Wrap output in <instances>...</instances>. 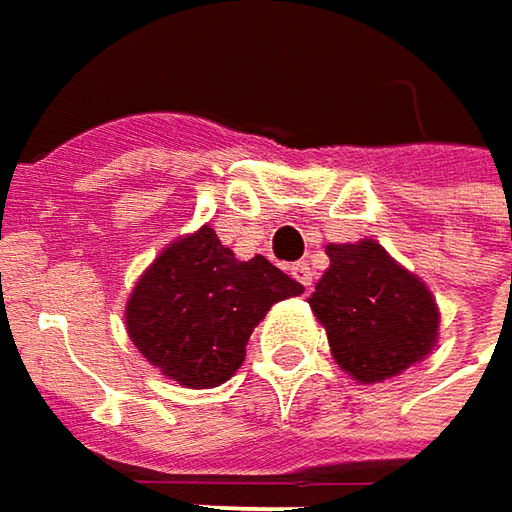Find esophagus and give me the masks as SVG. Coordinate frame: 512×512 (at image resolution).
<instances>
[{
    "mask_svg": "<svg viewBox=\"0 0 512 512\" xmlns=\"http://www.w3.org/2000/svg\"><path fill=\"white\" fill-rule=\"evenodd\" d=\"M292 275L298 283H303V289H312V280H315V272H312V266L306 263V260H298L295 266H292Z\"/></svg>",
    "mask_w": 512,
    "mask_h": 512,
    "instance_id": "esophagus-1",
    "label": "esophagus"
}]
</instances>
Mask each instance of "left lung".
Returning a JSON list of instances; mask_svg holds the SVG:
<instances>
[{"mask_svg":"<svg viewBox=\"0 0 512 512\" xmlns=\"http://www.w3.org/2000/svg\"><path fill=\"white\" fill-rule=\"evenodd\" d=\"M329 269L309 306L335 364L358 384H381L421 364L438 344L441 312L430 286L364 237L329 243Z\"/></svg>","mask_w":512,"mask_h":512,"instance_id":"obj_1","label":"left lung"}]
</instances>
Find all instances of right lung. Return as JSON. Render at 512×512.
Returning a JSON list of instances; mask_svg holds the SVG:
<instances>
[{
	"label": "right lung",
	"mask_w": 512,
	"mask_h": 512,
	"mask_svg": "<svg viewBox=\"0 0 512 512\" xmlns=\"http://www.w3.org/2000/svg\"><path fill=\"white\" fill-rule=\"evenodd\" d=\"M303 292L263 255L237 260L206 223L171 240L125 300V329L145 361L180 387L212 389L246 358L255 326Z\"/></svg>",
	"instance_id": "1"
}]
</instances>
